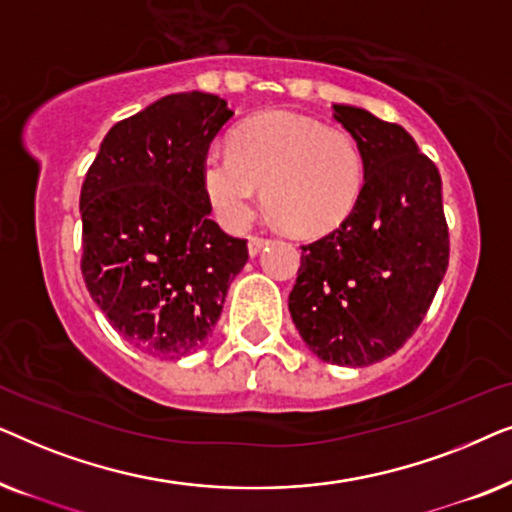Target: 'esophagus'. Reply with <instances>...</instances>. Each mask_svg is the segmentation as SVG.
<instances>
[{"instance_id":"esophagus-1","label":"esophagus","mask_w":512,"mask_h":512,"mask_svg":"<svg viewBox=\"0 0 512 512\" xmlns=\"http://www.w3.org/2000/svg\"><path fill=\"white\" fill-rule=\"evenodd\" d=\"M265 247H268V240H265V237H249V256H258Z\"/></svg>"}]
</instances>
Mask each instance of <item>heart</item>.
Here are the masks:
<instances>
[{
    "label": "heart",
    "instance_id": "b5f03b06",
    "mask_svg": "<svg viewBox=\"0 0 512 512\" xmlns=\"http://www.w3.org/2000/svg\"><path fill=\"white\" fill-rule=\"evenodd\" d=\"M366 167L347 130L314 118L265 111L233 132L230 149L207 151L202 186L228 228L247 226L265 186L272 219L293 235H326L361 198Z\"/></svg>",
    "mask_w": 512,
    "mask_h": 512
}]
</instances>
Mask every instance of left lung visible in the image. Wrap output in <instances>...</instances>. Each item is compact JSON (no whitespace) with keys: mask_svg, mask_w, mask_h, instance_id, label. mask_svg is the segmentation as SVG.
<instances>
[{"mask_svg":"<svg viewBox=\"0 0 512 512\" xmlns=\"http://www.w3.org/2000/svg\"><path fill=\"white\" fill-rule=\"evenodd\" d=\"M359 144L366 181L354 212L305 244L289 312L321 361L363 368L387 359L422 324L450 261L438 167L401 125L333 104Z\"/></svg>","mask_w":512,"mask_h":512,"instance_id":"obj_1","label":"left lung"}]
</instances>
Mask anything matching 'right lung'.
<instances>
[{
  "label": "right lung",
  "mask_w": 512,
  "mask_h": 512,
  "mask_svg": "<svg viewBox=\"0 0 512 512\" xmlns=\"http://www.w3.org/2000/svg\"><path fill=\"white\" fill-rule=\"evenodd\" d=\"M233 111L219 95L174 93L118 121L81 186V272L90 298L139 352L205 347L247 240L209 219L202 160Z\"/></svg>",
  "instance_id": "1"
}]
</instances>
